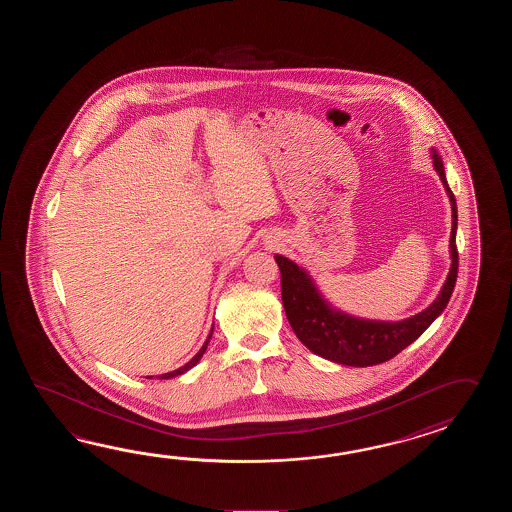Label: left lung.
Returning <instances> with one entry per match:
<instances>
[{
    "instance_id": "8db88e82",
    "label": "left lung",
    "mask_w": 512,
    "mask_h": 512,
    "mask_svg": "<svg viewBox=\"0 0 512 512\" xmlns=\"http://www.w3.org/2000/svg\"><path fill=\"white\" fill-rule=\"evenodd\" d=\"M434 166L452 203V232H450L452 267L434 304L423 313L406 318L403 322H375V320L353 318V316L333 311L316 291L309 274L293 261L276 254L274 260L278 263L280 276H282L283 309L296 337L302 340L305 348L338 364L359 366V368L375 366L393 359L397 353L408 348L414 340L425 333L426 327L445 311L446 304L456 287L457 267H459L456 247L457 205L456 197L446 183L443 161L435 152Z\"/></svg>"
}]
</instances>
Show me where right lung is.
<instances>
[{
    "label": "right lung",
    "instance_id": "obj_1",
    "mask_svg": "<svg viewBox=\"0 0 512 512\" xmlns=\"http://www.w3.org/2000/svg\"><path fill=\"white\" fill-rule=\"evenodd\" d=\"M210 337H212V331H210V335H208L207 342L203 344V348L199 349V353H197L194 359L190 360V362H186L185 366H183V368H179V370H174L170 371V373H164V375H159V379H172V377H177V375H183L185 371L190 370V368H194L197 362H199V359L203 357V353L207 351V346L208 342H210Z\"/></svg>",
    "mask_w": 512,
    "mask_h": 512
}]
</instances>
